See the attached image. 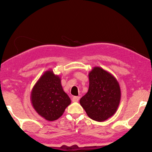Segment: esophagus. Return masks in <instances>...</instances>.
I'll return each instance as SVG.
<instances>
[{"instance_id": "1", "label": "esophagus", "mask_w": 152, "mask_h": 152, "mask_svg": "<svg viewBox=\"0 0 152 152\" xmlns=\"http://www.w3.org/2000/svg\"><path fill=\"white\" fill-rule=\"evenodd\" d=\"M80 97L79 96H74L72 98V102H78L79 101Z\"/></svg>"}]
</instances>
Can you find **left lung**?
Instances as JSON below:
<instances>
[{"label": "left lung", "mask_w": 152, "mask_h": 152, "mask_svg": "<svg viewBox=\"0 0 152 152\" xmlns=\"http://www.w3.org/2000/svg\"><path fill=\"white\" fill-rule=\"evenodd\" d=\"M88 92L80 99V104L91 119L104 121L117 111L121 100V88L116 78L101 67L88 73Z\"/></svg>", "instance_id": "left-lung-1"}]
</instances>
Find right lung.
<instances>
[{"label": "right lung", "instance_id": "1", "mask_svg": "<svg viewBox=\"0 0 152 152\" xmlns=\"http://www.w3.org/2000/svg\"><path fill=\"white\" fill-rule=\"evenodd\" d=\"M58 75L53 70L44 72L33 87L31 101L36 112L48 121H55L64 114L71 104V99L65 93Z\"/></svg>", "mask_w": 152, "mask_h": 152}]
</instances>
